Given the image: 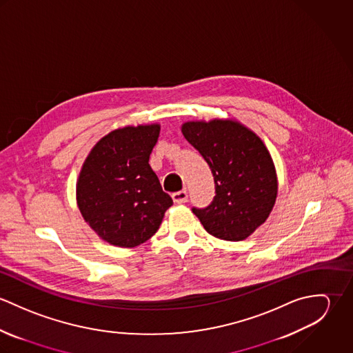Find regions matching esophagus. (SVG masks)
<instances>
[{
  "label": "esophagus",
  "instance_id": "esophagus-1",
  "mask_svg": "<svg viewBox=\"0 0 353 353\" xmlns=\"http://www.w3.org/2000/svg\"><path fill=\"white\" fill-rule=\"evenodd\" d=\"M188 199H189V196H188L186 190H181V192H176L172 194V200L175 203H185V202H188Z\"/></svg>",
  "mask_w": 353,
  "mask_h": 353
}]
</instances>
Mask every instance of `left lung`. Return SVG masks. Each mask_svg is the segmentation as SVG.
Here are the masks:
<instances>
[{
	"instance_id": "left-lung-1",
	"label": "left lung",
	"mask_w": 353,
	"mask_h": 353,
	"mask_svg": "<svg viewBox=\"0 0 353 353\" xmlns=\"http://www.w3.org/2000/svg\"><path fill=\"white\" fill-rule=\"evenodd\" d=\"M182 133L201 153L214 179L213 201L193 206V213L219 239H246L265 223L277 196L276 170L266 147L236 121L188 122Z\"/></svg>"
}]
</instances>
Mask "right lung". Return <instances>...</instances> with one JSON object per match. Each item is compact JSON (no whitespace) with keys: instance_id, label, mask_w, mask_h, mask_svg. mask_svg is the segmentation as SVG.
I'll list each match as a JSON object with an SVG mask.
<instances>
[{"instance_id":"right-lung-1","label":"right lung","mask_w":353,"mask_h":353,"mask_svg":"<svg viewBox=\"0 0 353 353\" xmlns=\"http://www.w3.org/2000/svg\"><path fill=\"white\" fill-rule=\"evenodd\" d=\"M159 125L128 126L104 136L84 161L77 203L105 242L134 248L159 230L172 199L150 165Z\"/></svg>"}]
</instances>
